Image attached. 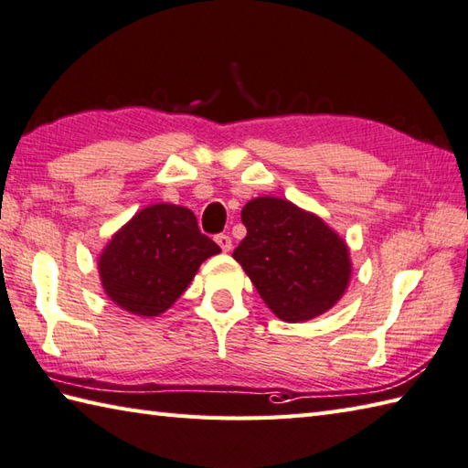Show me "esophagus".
I'll use <instances>...</instances> for the list:
<instances>
[{"instance_id":"1","label":"esophagus","mask_w":468,"mask_h":468,"mask_svg":"<svg viewBox=\"0 0 468 468\" xmlns=\"http://www.w3.org/2000/svg\"><path fill=\"white\" fill-rule=\"evenodd\" d=\"M216 242H218V246L222 248L224 252H230L232 250V238L228 236V234H218L216 236Z\"/></svg>"}]
</instances>
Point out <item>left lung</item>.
<instances>
[{
	"label": "left lung",
	"mask_w": 468,
	"mask_h": 468,
	"mask_svg": "<svg viewBox=\"0 0 468 468\" xmlns=\"http://www.w3.org/2000/svg\"><path fill=\"white\" fill-rule=\"evenodd\" d=\"M246 238L234 250L262 301L289 323L319 317L351 279L347 244L319 216L281 197H254L242 207Z\"/></svg>",
	"instance_id": "obj_1"
}]
</instances>
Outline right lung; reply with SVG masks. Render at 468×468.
Listing matches in <instances>:
<instances>
[{
	"label": "right lung",
	"instance_id": "add662e5",
	"mask_svg": "<svg viewBox=\"0 0 468 468\" xmlns=\"http://www.w3.org/2000/svg\"><path fill=\"white\" fill-rule=\"evenodd\" d=\"M220 246L199 232L192 209L174 204L143 207L99 256L109 299L133 314L157 317L174 304Z\"/></svg>",
	"mask_w": 468,
	"mask_h": 468
}]
</instances>
